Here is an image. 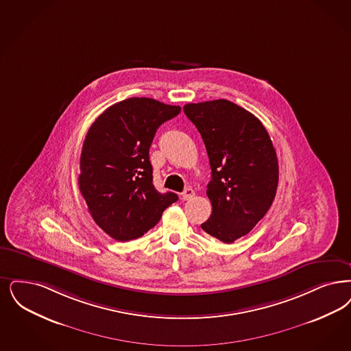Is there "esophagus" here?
<instances>
[{
  "mask_svg": "<svg viewBox=\"0 0 351 351\" xmlns=\"http://www.w3.org/2000/svg\"><path fill=\"white\" fill-rule=\"evenodd\" d=\"M195 197V191L192 188H186L182 193V198L184 201H189Z\"/></svg>",
  "mask_w": 351,
  "mask_h": 351,
  "instance_id": "obj_1",
  "label": "esophagus"
}]
</instances>
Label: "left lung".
Returning a JSON list of instances; mask_svg holds the SVG:
<instances>
[{
    "instance_id": "1",
    "label": "left lung",
    "mask_w": 351,
    "mask_h": 351,
    "mask_svg": "<svg viewBox=\"0 0 351 351\" xmlns=\"http://www.w3.org/2000/svg\"><path fill=\"white\" fill-rule=\"evenodd\" d=\"M184 113L196 125L208 152L213 211L201 227L223 243L247 235L267 214L278 185V160L263 123L226 100L189 103Z\"/></svg>"
}]
</instances>
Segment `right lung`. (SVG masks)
<instances>
[{
    "mask_svg": "<svg viewBox=\"0 0 351 351\" xmlns=\"http://www.w3.org/2000/svg\"><path fill=\"white\" fill-rule=\"evenodd\" d=\"M180 111L155 99L129 98L90 126L78 185L93 219L114 240L141 238L178 201L176 193L155 189L149 150L156 129Z\"/></svg>",
    "mask_w": 351,
    "mask_h": 351,
    "instance_id": "obj_1",
    "label": "right lung"
}]
</instances>
